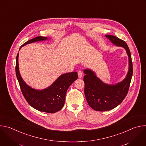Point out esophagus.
Masks as SVG:
<instances>
[{
	"label": "esophagus",
	"instance_id": "esophagus-1",
	"mask_svg": "<svg viewBox=\"0 0 146 146\" xmlns=\"http://www.w3.org/2000/svg\"><path fill=\"white\" fill-rule=\"evenodd\" d=\"M78 77L79 78H82V72L81 71H78Z\"/></svg>",
	"mask_w": 146,
	"mask_h": 146
}]
</instances>
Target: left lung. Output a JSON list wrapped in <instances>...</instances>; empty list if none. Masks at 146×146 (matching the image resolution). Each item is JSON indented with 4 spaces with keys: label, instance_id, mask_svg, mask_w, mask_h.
<instances>
[{
    "label": "left lung",
    "instance_id": "8db88e82",
    "mask_svg": "<svg viewBox=\"0 0 146 146\" xmlns=\"http://www.w3.org/2000/svg\"><path fill=\"white\" fill-rule=\"evenodd\" d=\"M114 45L122 47L126 50L129 59L128 73L122 81L116 84L104 83L91 69L84 70L85 83L84 94L89 106L96 111H105L114 109L127 96L133 74V66L131 52L127 44L122 40L110 35H106Z\"/></svg>",
    "mask_w": 146,
    "mask_h": 146
}]
</instances>
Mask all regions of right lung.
Instances as JSON below:
<instances>
[{
    "label": "right lung",
    "instance_id": "add662e5",
    "mask_svg": "<svg viewBox=\"0 0 146 146\" xmlns=\"http://www.w3.org/2000/svg\"><path fill=\"white\" fill-rule=\"evenodd\" d=\"M48 38L38 36L27 41L22 47L39 41H44ZM18 53L16 58L15 72L22 93L26 100L34 109L46 113H54L64 107L65 95L68 88L77 79L76 72L67 73L60 76L48 87L41 90H36L27 85L21 76L18 66Z\"/></svg>",
    "mask_w": 146,
    "mask_h": 146
}]
</instances>
